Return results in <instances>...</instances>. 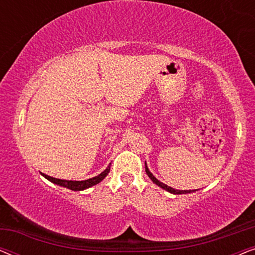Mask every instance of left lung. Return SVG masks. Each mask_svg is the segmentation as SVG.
Masks as SVG:
<instances>
[{
  "label": "left lung",
  "instance_id": "8db88e82",
  "mask_svg": "<svg viewBox=\"0 0 255 255\" xmlns=\"http://www.w3.org/2000/svg\"><path fill=\"white\" fill-rule=\"evenodd\" d=\"M145 172H146V174H147V175H148L149 179H151V180L153 181V182H154V183L156 184V186H159L160 188H162V189L169 191V193H172V194L181 195V194L194 193V191H195V190H177V189H174V188H172V187H168V186H167V184H165V183L160 182V181H159L158 179H155L154 175H153V174H152L151 172H149V169L147 168V166H146V162H145Z\"/></svg>",
  "mask_w": 255,
  "mask_h": 255
}]
</instances>
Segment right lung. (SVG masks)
<instances>
[{
  "instance_id": "1",
  "label": "right lung",
  "mask_w": 255,
  "mask_h": 255,
  "mask_svg": "<svg viewBox=\"0 0 255 255\" xmlns=\"http://www.w3.org/2000/svg\"><path fill=\"white\" fill-rule=\"evenodd\" d=\"M109 172H110V165L107 167L106 170H103V172L99 174L97 176L92 177V179H88V180H85V181L61 180V179H55V177L48 176V175H46V174H43V173H41V174H43V176L45 177V179L51 181V182H53L54 184H58V186L68 188V189H71V190L80 191V190H85V189H87V188H90V187L95 186V184H97V183H100L101 181H102L104 177L108 175V173H109Z\"/></svg>"
}]
</instances>
